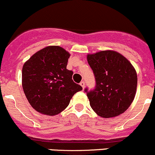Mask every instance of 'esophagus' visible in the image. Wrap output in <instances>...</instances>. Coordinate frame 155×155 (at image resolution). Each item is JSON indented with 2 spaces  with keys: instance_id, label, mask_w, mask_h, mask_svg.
Returning <instances> with one entry per match:
<instances>
[{
  "instance_id": "34e87169",
  "label": "esophagus",
  "mask_w": 155,
  "mask_h": 155,
  "mask_svg": "<svg viewBox=\"0 0 155 155\" xmlns=\"http://www.w3.org/2000/svg\"><path fill=\"white\" fill-rule=\"evenodd\" d=\"M80 85L82 86L83 89H84V82H83V81H82V82H80Z\"/></svg>"
}]
</instances>
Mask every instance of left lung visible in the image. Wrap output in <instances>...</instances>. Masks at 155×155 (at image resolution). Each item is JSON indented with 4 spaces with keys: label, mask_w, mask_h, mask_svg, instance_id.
<instances>
[{
    "label": "left lung",
    "mask_w": 155,
    "mask_h": 155,
    "mask_svg": "<svg viewBox=\"0 0 155 155\" xmlns=\"http://www.w3.org/2000/svg\"><path fill=\"white\" fill-rule=\"evenodd\" d=\"M93 70L96 87L87 92L90 105L103 118L124 113L132 103L137 85L136 70L129 61L114 50H102L87 55Z\"/></svg>",
    "instance_id": "left-lung-1"
}]
</instances>
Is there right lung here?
Masks as SVG:
<instances>
[{"instance_id": "right-lung-1", "label": "right lung", "mask_w": 155, "mask_h": 155, "mask_svg": "<svg viewBox=\"0 0 155 155\" xmlns=\"http://www.w3.org/2000/svg\"><path fill=\"white\" fill-rule=\"evenodd\" d=\"M70 54L59 46L38 50L24 64L22 87L30 105L48 116L58 114L68 106L73 96L82 90L67 69Z\"/></svg>"}]
</instances>
